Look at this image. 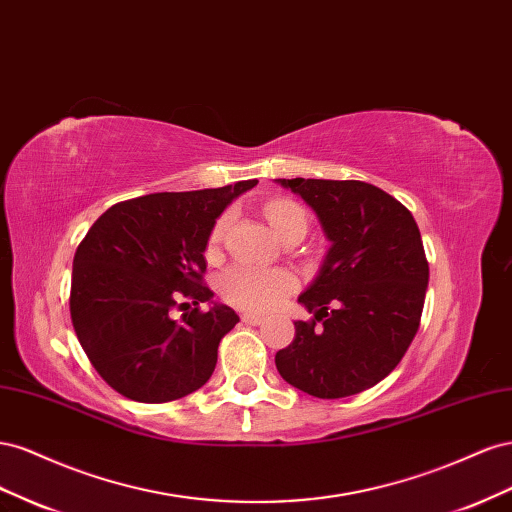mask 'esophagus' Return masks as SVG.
<instances>
[{
  "label": "esophagus",
  "instance_id": "esophagus-1",
  "mask_svg": "<svg viewBox=\"0 0 512 512\" xmlns=\"http://www.w3.org/2000/svg\"><path fill=\"white\" fill-rule=\"evenodd\" d=\"M242 321L244 324H251V326H257L264 321V315H257V313H242Z\"/></svg>",
  "mask_w": 512,
  "mask_h": 512
}]
</instances>
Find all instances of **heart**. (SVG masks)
Listing matches in <instances>:
<instances>
[{
  "mask_svg": "<svg viewBox=\"0 0 512 512\" xmlns=\"http://www.w3.org/2000/svg\"><path fill=\"white\" fill-rule=\"evenodd\" d=\"M266 218L272 229L285 238L289 231L306 229V212L300 203L291 199H272L266 203ZM227 227V216H223L212 229L210 248L216 251ZM296 289V276L283 268H255V266H233L221 276V296L238 309L244 311H268L281 304L285 296Z\"/></svg>",
  "mask_w": 512,
  "mask_h": 512,
  "instance_id": "b5f03b06",
  "label": "heart"
}]
</instances>
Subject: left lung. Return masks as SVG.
<instances>
[{
  "mask_svg": "<svg viewBox=\"0 0 512 512\" xmlns=\"http://www.w3.org/2000/svg\"><path fill=\"white\" fill-rule=\"evenodd\" d=\"M317 214L332 242L298 302L315 317L274 356L287 384L317 399L352 397L397 367L412 345L429 264L412 212L358 180H279ZM320 326H316V321Z\"/></svg>",
  "mask_w": 512,
  "mask_h": 512,
  "instance_id": "1",
  "label": "left lung"
}]
</instances>
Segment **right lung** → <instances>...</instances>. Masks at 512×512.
<instances>
[{
    "label": "right lung",
    "mask_w": 512,
    "mask_h": 512,
    "mask_svg": "<svg viewBox=\"0 0 512 512\" xmlns=\"http://www.w3.org/2000/svg\"><path fill=\"white\" fill-rule=\"evenodd\" d=\"M255 184L128 199L85 233L72 261V326L98 375L126 399L175 401L212 377L218 343L240 317L225 304L199 309L214 296L203 253L216 218ZM184 299L194 309L171 318Z\"/></svg>",
    "instance_id": "right-lung-1"
}]
</instances>
